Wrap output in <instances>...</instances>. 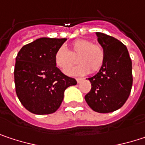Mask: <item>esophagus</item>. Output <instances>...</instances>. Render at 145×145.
<instances>
[{"instance_id": "esophagus-1", "label": "esophagus", "mask_w": 145, "mask_h": 145, "mask_svg": "<svg viewBox=\"0 0 145 145\" xmlns=\"http://www.w3.org/2000/svg\"><path fill=\"white\" fill-rule=\"evenodd\" d=\"M83 80V78H76V81L78 82V83H80V81H82Z\"/></svg>"}]
</instances>
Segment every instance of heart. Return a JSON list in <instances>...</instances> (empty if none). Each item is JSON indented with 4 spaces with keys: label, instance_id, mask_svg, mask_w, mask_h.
<instances>
[{
    "label": "heart",
    "instance_id": "obj_1",
    "mask_svg": "<svg viewBox=\"0 0 145 145\" xmlns=\"http://www.w3.org/2000/svg\"><path fill=\"white\" fill-rule=\"evenodd\" d=\"M71 52L65 47L60 46L54 55L55 65L63 71H66L76 62L72 55H77L80 64L69 70L70 75H83L90 72H97L104 63L105 51L101 44H93L89 39H77L72 44Z\"/></svg>",
    "mask_w": 145,
    "mask_h": 145
}]
</instances>
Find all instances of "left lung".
<instances>
[{
  "instance_id": "left-lung-1",
  "label": "left lung",
  "mask_w": 145,
  "mask_h": 145,
  "mask_svg": "<svg viewBox=\"0 0 145 145\" xmlns=\"http://www.w3.org/2000/svg\"><path fill=\"white\" fill-rule=\"evenodd\" d=\"M105 51L104 63L99 72L88 78L91 89L85 96L88 106L95 112L107 113L123 106L133 85L132 60L127 47L117 39L96 33Z\"/></svg>"
}]
</instances>
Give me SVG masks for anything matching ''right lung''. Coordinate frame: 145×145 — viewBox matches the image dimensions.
Wrapping results in <instances>:
<instances>
[{"instance_id": "1", "label": "right lung", "mask_w": 145, "mask_h": 145, "mask_svg": "<svg viewBox=\"0 0 145 145\" xmlns=\"http://www.w3.org/2000/svg\"><path fill=\"white\" fill-rule=\"evenodd\" d=\"M66 39L41 38L24 45L17 54L14 69L16 96L22 106L38 115L56 112L65 89L77 84L56 67L54 55Z\"/></svg>"}]
</instances>
